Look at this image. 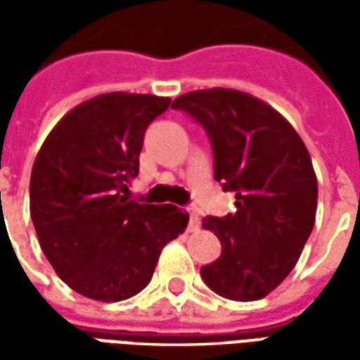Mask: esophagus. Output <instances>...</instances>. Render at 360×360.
<instances>
[{
  "mask_svg": "<svg viewBox=\"0 0 360 360\" xmlns=\"http://www.w3.org/2000/svg\"><path fill=\"white\" fill-rule=\"evenodd\" d=\"M200 229V218H198V214H196V210H188V231L191 233H195V231H198Z\"/></svg>",
  "mask_w": 360,
  "mask_h": 360,
  "instance_id": "1",
  "label": "esophagus"
}]
</instances>
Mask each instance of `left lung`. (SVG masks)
Here are the masks:
<instances>
[{
    "instance_id": "obj_1",
    "label": "left lung",
    "mask_w": 360,
    "mask_h": 360,
    "mask_svg": "<svg viewBox=\"0 0 360 360\" xmlns=\"http://www.w3.org/2000/svg\"><path fill=\"white\" fill-rule=\"evenodd\" d=\"M173 110L204 127L214 179L235 193L233 214L202 219L221 255L200 268L204 283L231 301H257L289 276L314 227L316 173L302 139L281 113L247 92L195 90Z\"/></svg>"
}]
</instances>
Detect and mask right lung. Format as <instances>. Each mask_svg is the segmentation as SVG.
<instances>
[{"label": "right lung", "instance_id": "1", "mask_svg": "<svg viewBox=\"0 0 360 360\" xmlns=\"http://www.w3.org/2000/svg\"><path fill=\"white\" fill-rule=\"evenodd\" d=\"M169 98L110 92L79 103L51 129L32 165L30 216L59 278L94 301L117 302L148 285L160 252L188 214L129 200L144 131Z\"/></svg>", "mask_w": 360, "mask_h": 360}]
</instances>
